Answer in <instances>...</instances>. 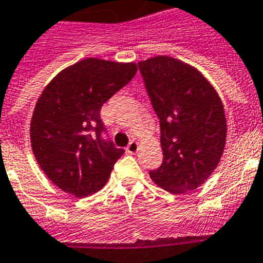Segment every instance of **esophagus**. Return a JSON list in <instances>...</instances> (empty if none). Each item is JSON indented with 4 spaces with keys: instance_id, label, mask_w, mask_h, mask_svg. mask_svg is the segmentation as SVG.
Returning a JSON list of instances; mask_svg holds the SVG:
<instances>
[{
    "instance_id": "esophagus-1",
    "label": "esophagus",
    "mask_w": 263,
    "mask_h": 263,
    "mask_svg": "<svg viewBox=\"0 0 263 263\" xmlns=\"http://www.w3.org/2000/svg\"><path fill=\"white\" fill-rule=\"evenodd\" d=\"M138 149H139L138 143L134 140H132L128 145H127V152H128V154H136V152H138Z\"/></svg>"
}]
</instances>
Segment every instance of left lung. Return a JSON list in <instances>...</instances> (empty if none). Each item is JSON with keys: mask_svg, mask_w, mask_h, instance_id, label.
Returning a JSON list of instances; mask_svg holds the SVG:
<instances>
[{"mask_svg": "<svg viewBox=\"0 0 263 263\" xmlns=\"http://www.w3.org/2000/svg\"><path fill=\"white\" fill-rule=\"evenodd\" d=\"M138 66L163 148V163L151 171V179L176 195L193 191L222 156L227 119L220 97L201 72L175 58L155 57Z\"/></svg>", "mask_w": 263, "mask_h": 263, "instance_id": "obj_1", "label": "left lung"}]
</instances>
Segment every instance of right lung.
<instances>
[{
	"label": "right lung",
	"mask_w": 263,
	"mask_h": 263,
	"mask_svg": "<svg viewBox=\"0 0 263 263\" xmlns=\"http://www.w3.org/2000/svg\"><path fill=\"white\" fill-rule=\"evenodd\" d=\"M136 71L135 63L87 58L65 68L43 90L31 118V147L58 188L86 197L106 185L124 149L107 136L100 108Z\"/></svg>",
	"instance_id": "add662e5"
}]
</instances>
